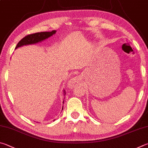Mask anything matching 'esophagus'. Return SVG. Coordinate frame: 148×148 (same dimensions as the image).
<instances>
[{
	"mask_svg": "<svg viewBox=\"0 0 148 148\" xmlns=\"http://www.w3.org/2000/svg\"><path fill=\"white\" fill-rule=\"evenodd\" d=\"M78 81H79V79L77 78V77H74L73 79L70 80V81L68 83V86L69 87L74 86L77 83H78Z\"/></svg>",
	"mask_w": 148,
	"mask_h": 148,
	"instance_id": "esophagus-1",
	"label": "esophagus"
}]
</instances>
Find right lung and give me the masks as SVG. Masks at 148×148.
I'll return each mask as SVG.
<instances>
[{"instance_id": "right-lung-1", "label": "right lung", "mask_w": 148, "mask_h": 148, "mask_svg": "<svg viewBox=\"0 0 148 148\" xmlns=\"http://www.w3.org/2000/svg\"><path fill=\"white\" fill-rule=\"evenodd\" d=\"M56 32V30H53L51 32H37L35 34H29L25 38H23L21 40L19 41V42L17 43V46L15 47V49L21 47L23 45H32V44H36L39 42H41L43 40H46V39L51 37ZM66 92L64 90V94L66 95ZM64 102V100L63 103ZM62 109H63V107H62Z\"/></svg>"}]
</instances>
